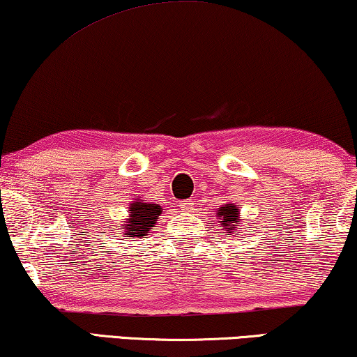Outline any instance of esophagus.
Wrapping results in <instances>:
<instances>
[{
    "mask_svg": "<svg viewBox=\"0 0 357 357\" xmlns=\"http://www.w3.org/2000/svg\"><path fill=\"white\" fill-rule=\"evenodd\" d=\"M194 200L192 199H189V200H181L179 202V208L181 210H184V211H190L194 208Z\"/></svg>",
    "mask_w": 357,
    "mask_h": 357,
    "instance_id": "34e87169",
    "label": "esophagus"
}]
</instances>
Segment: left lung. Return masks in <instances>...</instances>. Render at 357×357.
Wrapping results in <instances>:
<instances>
[{
    "label": "left lung",
    "mask_w": 357,
    "mask_h": 357,
    "mask_svg": "<svg viewBox=\"0 0 357 357\" xmlns=\"http://www.w3.org/2000/svg\"><path fill=\"white\" fill-rule=\"evenodd\" d=\"M218 218H220L222 231H226V236H232V234H237L236 225H241V211L234 204H226L221 205L218 208Z\"/></svg>",
    "instance_id": "obj_1"
}]
</instances>
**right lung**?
<instances>
[{
	"mask_svg": "<svg viewBox=\"0 0 357 357\" xmlns=\"http://www.w3.org/2000/svg\"><path fill=\"white\" fill-rule=\"evenodd\" d=\"M162 215L160 205L149 204V202H135L130 205V216L123 221L125 237L142 238L149 236V231L155 226Z\"/></svg>",
	"mask_w": 357,
	"mask_h": 357,
	"instance_id": "1",
	"label": "right lung"
}]
</instances>
